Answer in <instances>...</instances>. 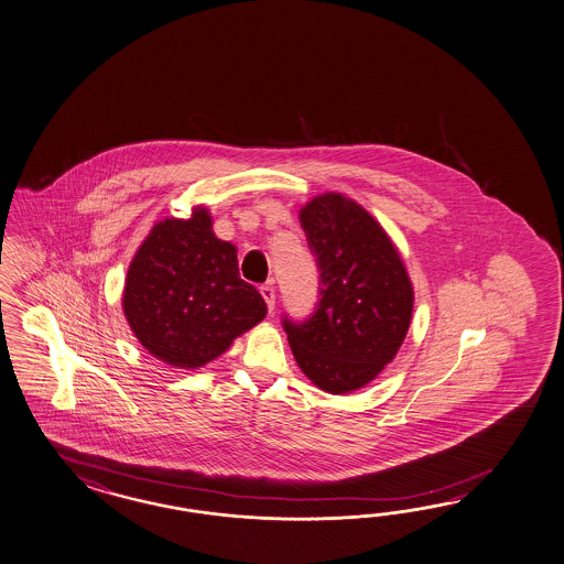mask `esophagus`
I'll use <instances>...</instances> for the list:
<instances>
[{
    "label": "esophagus",
    "instance_id": "obj_1",
    "mask_svg": "<svg viewBox=\"0 0 564 564\" xmlns=\"http://www.w3.org/2000/svg\"><path fill=\"white\" fill-rule=\"evenodd\" d=\"M261 295L262 300L267 302L269 312H273V310H275V288H273V285H262Z\"/></svg>",
    "mask_w": 564,
    "mask_h": 564
}]
</instances>
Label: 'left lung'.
Listing matches in <instances>:
<instances>
[{
    "label": "left lung",
    "mask_w": 564,
    "mask_h": 564,
    "mask_svg": "<svg viewBox=\"0 0 564 564\" xmlns=\"http://www.w3.org/2000/svg\"><path fill=\"white\" fill-rule=\"evenodd\" d=\"M300 220L322 297L307 322L285 317L283 328L303 375L344 395L371 383L398 355L412 324V281L383 226L343 193L316 195Z\"/></svg>",
    "instance_id": "obj_1"
}]
</instances>
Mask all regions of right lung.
Instances as JSON below:
<instances>
[{
  "label": "right lung",
  "mask_w": 564,
  "mask_h": 564,
  "mask_svg": "<svg viewBox=\"0 0 564 564\" xmlns=\"http://www.w3.org/2000/svg\"><path fill=\"white\" fill-rule=\"evenodd\" d=\"M232 242L212 230L204 206L192 218L156 221L126 273L122 310L138 343L177 369L224 355L267 316L261 293L240 279Z\"/></svg>",
  "instance_id": "right-lung-1"
}]
</instances>
